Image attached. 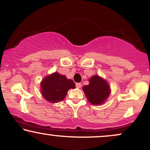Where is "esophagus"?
Instances as JSON below:
<instances>
[{"label":"esophagus","instance_id":"obj_1","mask_svg":"<svg viewBox=\"0 0 150 150\" xmlns=\"http://www.w3.org/2000/svg\"><path fill=\"white\" fill-rule=\"evenodd\" d=\"M75 85H76V87H77V88H81L82 87V84L81 83H76Z\"/></svg>","mask_w":150,"mask_h":150}]
</instances>
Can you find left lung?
<instances>
[{"mask_svg": "<svg viewBox=\"0 0 150 150\" xmlns=\"http://www.w3.org/2000/svg\"><path fill=\"white\" fill-rule=\"evenodd\" d=\"M83 90L89 102L94 105L102 104L110 94L106 81L97 75L91 77L89 85L84 86Z\"/></svg>", "mask_w": 150, "mask_h": 150, "instance_id": "obj_1", "label": "left lung"}]
</instances>
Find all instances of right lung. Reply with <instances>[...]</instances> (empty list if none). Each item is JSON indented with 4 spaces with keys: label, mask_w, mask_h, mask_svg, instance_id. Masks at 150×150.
Here are the masks:
<instances>
[{
    "label": "right lung",
    "mask_w": 150,
    "mask_h": 150,
    "mask_svg": "<svg viewBox=\"0 0 150 150\" xmlns=\"http://www.w3.org/2000/svg\"><path fill=\"white\" fill-rule=\"evenodd\" d=\"M41 87L43 97L50 102L56 103L63 100L68 89H74L75 85L64 75L55 73L44 79Z\"/></svg>",
    "instance_id": "1"
}]
</instances>
